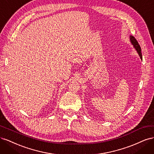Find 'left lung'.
Segmentation results:
<instances>
[{
	"instance_id": "obj_1",
	"label": "left lung",
	"mask_w": 154,
	"mask_h": 154,
	"mask_svg": "<svg viewBox=\"0 0 154 154\" xmlns=\"http://www.w3.org/2000/svg\"><path fill=\"white\" fill-rule=\"evenodd\" d=\"M130 42L133 45V47L135 48V49L136 50V51L137 52L138 54L139 57H140L141 59L142 60V54H141V49L140 45L138 44L137 41L136 40V39L134 38V37L132 35L130 36Z\"/></svg>"
}]
</instances>
